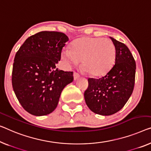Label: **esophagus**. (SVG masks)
Wrapping results in <instances>:
<instances>
[{"mask_svg":"<svg viewBox=\"0 0 151 151\" xmlns=\"http://www.w3.org/2000/svg\"><path fill=\"white\" fill-rule=\"evenodd\" d=\"M73 76H74V79L75 81L77 80L78 78L80 77V75L77 73H76V72H74V74H73Z\"/></svg>","mask_w":151,"mask_h":151,"instance_id":"1","label":"esophagus"}]
</instances>
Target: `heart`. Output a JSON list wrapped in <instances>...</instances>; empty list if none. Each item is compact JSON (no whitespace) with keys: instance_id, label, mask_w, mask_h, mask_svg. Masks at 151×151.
I'll return each mask as SVG.
<instances>
[{"instance_id":"b5f03b06","label":"heart","mask_w":151,"mask_h":151,"mask_svg":"<svg viewBox=\"0 0 151 151\" xmlns=\"http://www.w3.org/2000/svg\"><path fill=\"white\" fill-rule=\"evenodd\" d=\"M116 51L113 42L100 37H85L77 39L71 45V49L65 48L62 58L68 66L77 65L82 60L85 73L93 76L104 75L113 66Z\"/></svg>"}]
</instances>
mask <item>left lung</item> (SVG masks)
<instances>
[{"label": "left lung", "mask_w": 151, "mask_h": 151, "mask_svg": "<svg viewBox=\"0 0 151 151\" xmlns=\"http://www.w3.org/2000/svg\"><path fill=\"white\" fill-rule=\"evenodd\" d=\"M116 47L115 64L99 78H88L85 100L94 113L109 116L122 109L133 92L136 62L124 43L110 37Z\"/></svg>", "instance_id": "8db88e82"}]
</instances>
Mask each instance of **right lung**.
Here are the masks:
<instances>
[{
	"label": "right lung",
	"mask_w": 151,
	"mask_h": 151,
	"mask_svg": "<svg viewBox=\"0 0 151 151\" xmlns=\"http://www.w3.org/2000/svg\"><path fill=\"white\" fill-rule=\"evenodd\" d=\"M65 34L42 31L28 37L15 54L12 86L20 104L35 116L47 115L57 107L63 89L73 82V72L56 68Z\"/></svg>",
	"instance_id": "1"
}]
</instances>
